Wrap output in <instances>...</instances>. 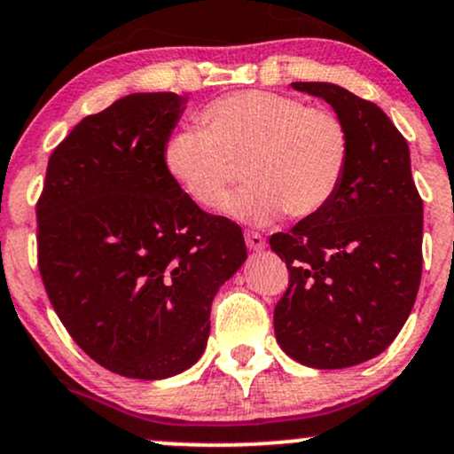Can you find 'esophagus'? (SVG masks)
Instances as JSON below:
<instances>
[{
    "instance_id": "esophagus-1",
    "label": "esophagus",
    "mask_w": 454,
    "mask_h": 454,
    "mask_svg": "<svg viewBox=\"0 0 454 454\" xmlns=\"http://www.w3.org/2000/svg\"><path fill=\"white\" fill-rule=\"evenodd\" d=\"M244 239H247V247L250 250H263L265 248V239L257 231H244Z\"/></svg>"
}]
</instances>
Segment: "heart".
<instances>
[{
    "mask_svg": "<svg viewBox=\"0 0 454 454\" xmlns=\"http://www.w3.org/2000/svg\"><path fill=\"white\" fill-rule=\"evenodd\" d=\"M197 121L200 129L183 127L165 140V169L193 204L215 210L242 165L248 184L225 207L239 223L318 215L348 174V125L329 108L271 90H238L210 101Z\"/></svg>",
    "mask_w": 454,
    "mask_h": 454,
    "instance_id": "obj_1",
    "label": "heart"
}]
</instances>
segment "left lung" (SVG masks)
<instances>
[{
	"label": "left lung",
	"instance_id": "obj_1",
	"mask_svg": "<svg viewBox=\"0 0 454 454\" xmlns=\"http://www.w3.org/2000/svg\"><path fill=\"white\" fill-rule=\"evenodd\" d=\"M323 98L350 131L348 174L335 200L271 250L289 268L274 332L291 359L342 370L380 355L412 312L423 271V200L408 142L372 101L332 82H293Z\"/></svg>",
	"mask_w": 454,
	"mask_h": 454
}]
</instances>
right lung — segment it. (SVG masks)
<instances>
[{
    "instance_id": "add662e5",
    "label": "right lung",
    "mask_w": 454,
    "mask_h": 454,
    "mask_svg": "<svg viewBox=\"0 0 454 454\" xmlns=\"http://www.w3.org/2000/svg\"><path fill=\"white\" fill-rule=\"evenodd\" d=\"M184 104L133 93L84 116L48 159L35 206L37 268L63 327L95 364L137 380L200 359L212 300L247 259L239 225L165 169Z\"/></svg>"
}]
</instances>
